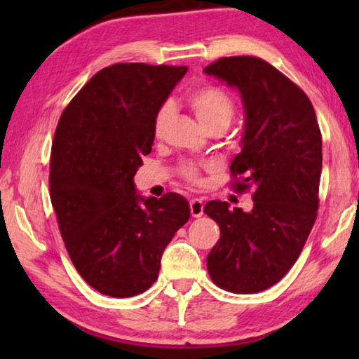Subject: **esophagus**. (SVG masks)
Wrapping results in <instances>:
<instances>
[{"mask_svg": "<svg viewBox=\"0 0 359 359\" xmlns=\"http://www.w3.org/2000/svg\"><path fill=\"white\" fill-rule=\"evenodd\" d=\"M203 210H204V203L201 199H191L190 201V212L193 217H201L203 215Z\"/></svg>", "mask_w": 359, "mask_h": 359, "instance_id": "esophagus-1", "label": "esophagus"}]
</instances>
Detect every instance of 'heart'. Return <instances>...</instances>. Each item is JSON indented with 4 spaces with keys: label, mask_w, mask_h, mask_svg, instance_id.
I'll return each instance as SVG.
<instances>
[{
    "label": "heart",
    "mask_w": 359,
    "mask_h": 359,
    "mask_svg": "<svg viewBox=\"0 0 359 359\" xmlns=\"http://www.w3.org/2000/svg\"><path fill=\"white\" fill-rule=\"evenodd\" d=\"M188 104L193 109L194 115H196L199 123H201L205 130L214 128L217 125L228 126L231 120L234 117V102L231 96L223 92L218 87H201L188 96ZM174 112V104L168 101L163 104L155 115V133L161 135L165 130L168 121L171 120ZM184 177L188 180L196 182L198 180V168L193 163H185L180 168Z\"/></svg>",
    "instance_id": "b5f03b06"
}]
</instances>
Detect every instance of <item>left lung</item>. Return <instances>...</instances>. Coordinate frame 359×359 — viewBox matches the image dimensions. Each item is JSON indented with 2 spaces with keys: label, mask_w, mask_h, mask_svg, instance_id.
I'll return each instance as SVG.
<instances>
[{
  "label": "left lung",
  "mask_w": 359,
  "mask_h": 359,
  "mask_svg": "<svg viewBox=\"0 0 359 359\" xmlns=\"http://www.w3.org/2000/svg\"><path fill=\"white\" fill-rule=\"evenodd\" d=\"M239 92L244 107L241 154L231 161L236 188H253V209L209 201L220 241L208 255L215 285L258 293L296 263L317 218L321 133L311 100L274 66L255 57H226L204 68Z\"/></svg>",
  "instance_id": "obj_1"
}]
</instances>
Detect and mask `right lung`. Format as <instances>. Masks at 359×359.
Returning a JSON list of instances; mask_svg holds the SVG:
<instances>
[{
  "instance_id": "right-lung-1",
  "label": "right lung",
  "mask_w": 359,
  "mask_h": 359,
  "mask_svg": "<svg viewBox=\"0 0 359 359\" xmlns=\"http://www.w3.org/2000/svg\"><path fill=\"white\" fill-rule=\"evenodd\" d=\"M187 66L117 63L90 79L58 121L50 201L72 264L112 297L144 293L161 255L190 218L177 193L141 196L135 175L151 151L155 115Z\"/></svg>"
}]
</instances>
